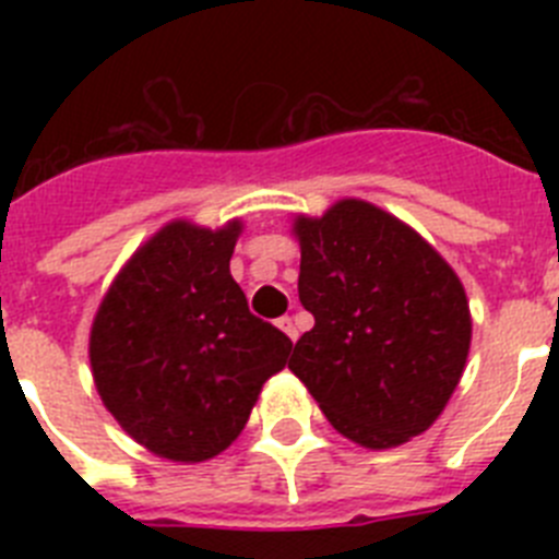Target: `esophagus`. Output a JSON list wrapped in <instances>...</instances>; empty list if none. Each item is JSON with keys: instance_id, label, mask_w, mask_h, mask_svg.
<instances>
[{"instance_id": "1", "label": "esophagus", "mask_w": 559, "mask_h": 559, "mask_svg": "<svg viewBox=\"0 0 559 559\" xmlns=\"http://www.w3.org/2000/svg\"><path fill=\"white\" fill-rule=\"evenodd\" d=\"M276 328L283 330V333L288 335L290 341L299 338V330H296V324H294V319H290V316H283V319H276Z\"/></svg>"}]
</instances>
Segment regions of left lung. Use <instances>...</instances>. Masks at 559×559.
<instances>
[{
    "instance_id": "1",
    "label": "left lung",
    "mask_w": 559,
    "mask_h": 559,
    "mask_svg": "<svg viewBox=\"0 0 559 559\" xmlns=\"http://www.w3.org/2000/svg\"><path fill=\"white\" fill-rule=\"evenodd\" d=\"M299 302L316 319L288 369L330 426L372 451L428 431L467 364L456 271L412 226L358 199L294 221Z\"/></svg>"
}]
</instances>
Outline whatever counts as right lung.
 Here are the masks:
<instances>
[{"mask_svg": "<svg viewBox=\"0 0 559 559\" xmlns=\"http://www.w3.org/2000/svg\"><path fill=\"white\" fill-rule=\"evenodd\" d=\"M243 224L162 226L97 308L88 360L122 431L170 462H206L249 423L290 338L251 316L229 260Z\"/></svg>", "mask_w": 559, "mask_h": 559, "instance_id": "1", "label": "right lung"}]
</instances>
